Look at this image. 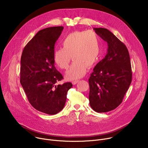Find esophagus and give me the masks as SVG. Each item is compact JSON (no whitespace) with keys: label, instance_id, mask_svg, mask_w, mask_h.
<instances>
[{"label":"esophagus","instance_id":"1","mask_svg":"<svg viewBox=\"0 0 148 148\" xmlns=\"http://www.w3.org/2000/svg\"><path fill=\"white\" fill-rule=\"evenodd\" d=\"M79 81L78 80H75V81H73V82H72V84H73V85H75V84L78 82Z\"/></svg>","mask_w":148,"mask_h":148}]
</instances>
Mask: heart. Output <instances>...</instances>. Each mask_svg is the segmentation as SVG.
<instances>
[{
  "label": "heart",
  "mask_w": 148,
  "mask_h": 148,
  "mask_svg": "<svg viewBox=\"0 0 148 148\" xmlns=\"http://www.w3.org/2000/svg\"><path fill=\"white\" fill-rule=\"evenodd\" d=\"M62 48L53 52V60L61 69L67 70L71 61H74L66 74L68 80L82 77L87 67L96 64L100 56V46L96 34L92 32H74L68 34L61 41Z\"/></svg>",
  "instance_id": "heart-1"
}]
</instances>
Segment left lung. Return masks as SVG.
<instances>
[{"label": "left lung", "mask_w": 148, "mask_h": 148, "mask_svg": "<svg viewBox=\"0 0 148 148\" xmlns=\"http://www.w3.org/2000/svg\"><path fill=\"white\" fill-rule=\"evenodd\" d=\"M94 30L107 42L108 49L88 79L89 101L94 111L106 112L119 106L131 85V60L126 46L109 30L101 27Z\"/></svg>", "instance_id": "left-lung-1"}]
</instances>
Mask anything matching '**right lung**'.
I'll return each instance as SVG.
<instances>
[{
    "label": "right lung",
    "instance_id": "right-lung-1",
    "mask_svg": "<svg viewBox=\"0 0 148 148\" xmlns=\"http://www.w3.org/2000/svg\"><path fill=\"white\" fill-rule=\"evenodd\" d=\"M62 26L40 30L25 47L21 57L20 83L37 110L54 115L64 108L71 82L56 83L63 77L54 66L53 52Z\"/></svg>",
    "mask_w": 148,
    "mask_h": 148
}]
</instances>
